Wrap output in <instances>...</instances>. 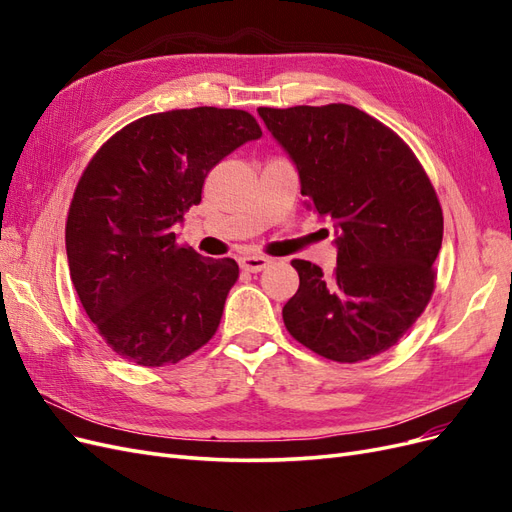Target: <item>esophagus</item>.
Wrapping results in <instances>:
<instances>
[{"mask_svg":"<svg viewBox=\"0 0 512 512\" xmlns=\"http://www.w3.org/2000/svg\"><path fill=\"white\" fill-rule=\"evenodd\" d=\"M239 262H241V267L245 271L260 273L262 269H267L271 265V258H267V256H243Z\"/></svg>","mask_w":512,"mask_h":512,"instance_id":"esophagus-1","label":"esophagus"}]
</instances>
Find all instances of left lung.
<instances>
[{
  "instance_id": "obj_1",
  "label": "left lung",
  "mask_w": 512,
  "mask_h": 512,
  "mask_svg": "<svg viewBox=\"0 0 512 512\" xmlns=\"http://www.w3.org/2000/svg\"><path fill=\"white\" fill-rule=\"evenodd\" d=\"M258 115L297 164L301 194L337 228L331 275L292 260L299 290L282 309L286 329L324 359L367 361L406 335L436 288L438 194L412 149L350 104Z\"/></svg>"
}]
</instances>
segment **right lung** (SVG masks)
I'll use <instances>...</instances> for the list:
<instances>
[{
  "label": "right lung",
  "instance_id": "obj_1",
  "mask_svg": "<svg viewBox=\"0 0 512 512\" xmlns=\"http://www.w3.org/2000/svg\"><path fill=\"white\" fill-rule=\"evenodd\" d=\"M260 136L247 111L179 108L128 123L89 160L68 211V265L121 359L179 363L218 331L239 265L179 245L173 230L200 203L211 168Z\"/></svg>",
  "mask_w": 512,
  "mask_h": 512
}]
</instances>
